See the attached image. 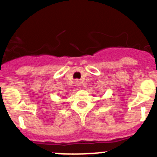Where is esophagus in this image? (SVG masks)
I'll return each mask as SVG.
<instances>
[{
  "label": "esophagus",
  "mask_w": 157,
  "mask_h": 157,
  "mask_svg": "<svg viewBox=\"0 0 157 157\" xmlns=\"http://www.w3.org/2000/svg\"><path fill=\"white\" fill-rule=\"evenodd\" d=\"M75 85L76 86H80V85H81V82L78 79H76L75 81Z\"/></svg>",
  "instance_id": "esophagus-1"
}]
</instances>
